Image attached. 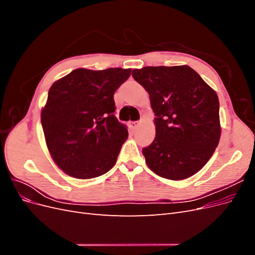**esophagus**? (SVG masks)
<instances>
[{
    "instance_id": "1",
    "label": "esophagus",
    "mask_w": 255,
    "mask_h": 255,
    "mask_svg": "<svg viewBox=\"0 0 255 255\" xmlns=\"http://www.w3.org/2000/svg\"><path fill=\"white\" fill-rule=\"evenodd\" d=\"M139 125H140L139 121H130L129 122V127L132 128H136Z\"/></svg>"
}]
</instances>
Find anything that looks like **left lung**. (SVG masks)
<instances>
[{
  "mask_svg": "<svg viewBox=\"0 0 255 255\" xmlns=\"http://www.w3.org/2000/svg\"><path fill=\"white\" fill-rule=\"evenodd\" d=\"M132 75L148 91L155 114V138L142 149L146 165L168 180L194 175L220 139L217 94L188 66L144 67Z\"/></svg>",
  "mask_w": 255,
  "mask_h": 255,
  "instance_id": "1",
  "label": "left lung"
}]
</instances>
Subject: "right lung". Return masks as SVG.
Wrapping results in <instances>:
<instances>
[{
	"instance_id": "1",
	"label": "right lung",
	"mask_w": 255,
	"mask_h": 255,
	"mask_svg": "<svg viewBox=\"0 0 255 255\" xmlns=\"http://www.w3.org/2000/svg\"><path fill=\"white\" fill-rule=\"evenodd\" d=\"M130 69H75L54 83L41 111L48 149L56 165L76 179L110 171L128 136L115 116L114 94Z\"/></svg>"
}]
</instances>
